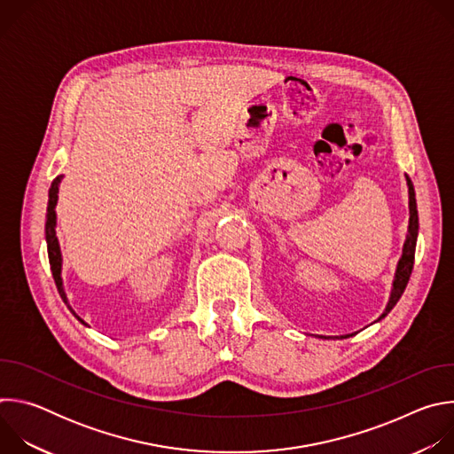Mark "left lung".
<instances>
[{
	"label": "left lung",
	"instance_id": "1",
	"mask_svg": "<svg viewBox=\"0 0 454 454\" xmlns=\"http://www.w3.org/2000/svg\"><path fill=\"white\" fill-rule=\"evenodd\" d=\"M406 183H408V193H410L408 235H406V240H404L403 256H401V261H399L397 270H395V278H394V284H392V294H390V300H387V305H386L384 312L380 314V317H384L387 312H390L397 305L399 298L403 296V293L408 286V280H410V275H411V270H413V262H415V246H417V235H419V212H417L415 188H413V183L408 176H406ZM348 336H352V334H348ZM348 336H340V338H348ZM319 338L329 340L331 336H319Z\"/></svg>",
	"mask_w": 454,
	"mask_h": 454
}]
</instances>
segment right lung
<instances>
[{
	"mask_svg": "<svg viewBox=\"0 0 454 454\" xmlns=\"http://www.w3.org/2000/svg\"><path fill=\"white\" fill-rule=\"evenodd\" d=\"M62 176H57L50 186V192H48V208H46V224H44V230H46V246H48V258H50V270H51V275H53V280H55V286H57V291L60 294V298L64 300V303L68 305V309L75 314V310L70 307L68 303V298H67V293H64L62 289V278H60V266H62V256H60V247H59V240H57V235H55V205H57V200H59V183H60ZM75 317L79 321L84 323V319L81 316L75 314ZM86 325V323H84Z\"/></svg>",
	"mask_w": 454,
	"mask_h": 454,
	"instance_id": "obj_1",
	"label": "right lung"
}]
</instances>
